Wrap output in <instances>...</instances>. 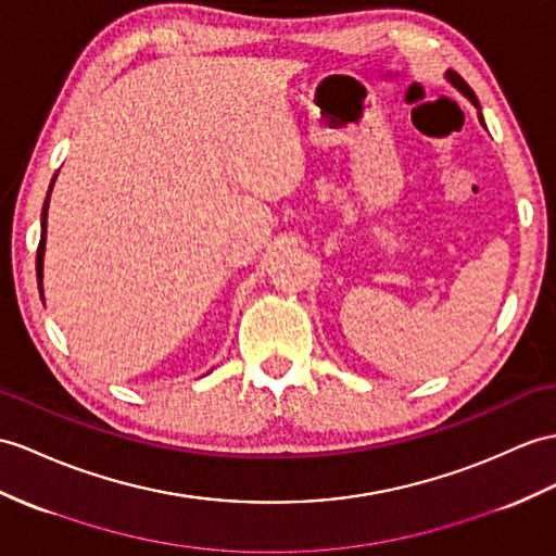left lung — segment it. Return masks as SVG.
I'll return each mask as SVG.
<instances>
[{"instance_id":"8db88e82","label":"left lung","mask_w":556,"mask_h":556,"mask_svg":"<svg viewBox=\"0 0 556 556\" xmlns=\"http://www.w3.org/2000/svg\"><path fill=\"white\" fill-rule=\"evenodd\" d=\"M445 77H448L451 79V85L455 87V89H459V93H465V97L473 103V105H477L479 108V101H477V97H473V91H471V87L465 83V79L463 77H459L457 73H453V71H448V73H445ZM479 119H481V125H483V117L479 115Z\"/></svg>"}]
</instances>
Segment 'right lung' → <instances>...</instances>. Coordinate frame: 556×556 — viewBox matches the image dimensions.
Instances as JSON below:
<instances>
[{"instance_id":"obj_1","label":"right lung","mask_w":556,"mask_h":556,"mask_svg":"<svg viewBox=\"0 0 556 556\" xmlns=\"http://www.w3.org/2000/svg\"><path fill=\"white\" fill-rule=\"evenodd\" d=\"M53 186V179H51ZM49 195H51V188L47 193L45 200V207H42V238H39V248H37V282H39V294H42V266H45V242H47V210H49Z\"/></svg>"}]
</instances>
